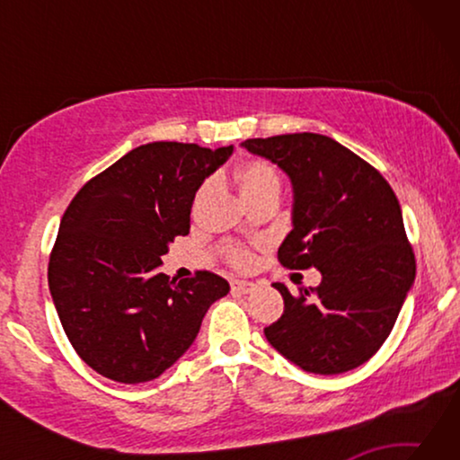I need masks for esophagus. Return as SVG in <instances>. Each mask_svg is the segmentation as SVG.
I'll return each instance as SVG.
<instances>
[{
  "label": "esophagus",
  "mask_w": 460,
  "mask_h": 460,
  "mask_svg": "<svg viewBox=\"0 0 460 460\" xmlns=\"http://www.w3.org/2000/svg\"><path fill=\"white\" fill-rule=\"evenodd\" d=\"M231 290L239 294H252L255 290V284L245 282V279H235V282H231Z\"/></svg>",
  "instance_id": "esophagus-1"
}]
</instances>
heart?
Here are the masks:
<instances>
[{"instance_id": "heart-1", "label": "heart", "mask_w": 460, "mask_h": 460, "mask_svg": "<svg viewBox=\"0 0 460 460\" xmlns=\"http://www.w3.org/2000/svg\"><path fill=\"white\" fill-rule=\"evenodd\" d=\"M239 181V190L243 194V199L249 202L253 199H260L263 194L278 192L279 194V176L274 170V166L268 164L266 160H249L243 166L239 168L237 172ZM211 189V184H205L199 192V197H205V194ZM225 255L233 268L237 270H247L253 263V255L249 249L241 245H227L223 249Z\"/></svg>"}]
</instances>
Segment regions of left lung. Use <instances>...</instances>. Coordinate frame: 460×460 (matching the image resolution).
I'll return each instance as SVG.
<instances>
[{
    "instance_id": "1",
    "label": "left lung",
    "mask_w": 460,
    "mask_h": 460,
    "mask_svg": "<svg viewBox=\"0 0 460 460\" xmlns=\"http://www.w3.org/2000/svg\"><path fill=\"white\" fill-rule=\"evenodd\" d=\"M247 152L292 182V231L278 249L284 268L321 271L263 329L270 345L308 373L337 376L369 361L392 332L416 278L414 252L392 186L349 147L321 134L245 139Z\"/></svg>"
}]
</instances>
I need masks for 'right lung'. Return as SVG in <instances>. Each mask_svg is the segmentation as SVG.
<instances>
[{
    "instance_id": "right-lung-1",
    "label": "right lung",
    "mask_w": 460,
    "mask_h": 460,
    "mask_svg": "<svg viewBox=\"0 0 460 460\" xmlns=\"http://www.w3.org/2000/svg\"><path fill=\"white\" fill-rule=\"evenodd\" d=\"M233 146L152 142L83 186L62 215L49 286L76 355L103 377L144 384L189 351L227 279H172L162 255L190 229L194 194Z\"/></svg>"
}]
</instances>
